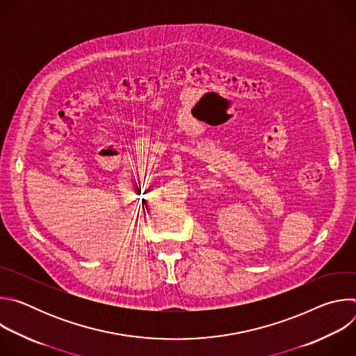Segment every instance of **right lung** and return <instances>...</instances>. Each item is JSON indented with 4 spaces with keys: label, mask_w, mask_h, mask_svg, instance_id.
Instances as JSON below:
<instances>
[{
    "label": "right lung",
    "mask_w": 356,
    "mask_h": 356,
    "mask_svg": "<svg viewBox=\"0 0 356 356\" xmlns=\"http://www.w3.org/2000/svg\"><path fill=\"white\" fill-rule=\"evenodd\" d=\"M139 187H140V186H139Z\"/></svg>",
    "instance_id": "obj_1"
}]
</instances>
